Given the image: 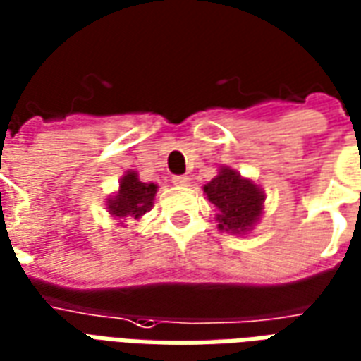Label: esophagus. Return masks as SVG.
<instances>
[{"label":"esophagus","instance_id":"1","mask_svg":"<svg viewBox=\"0 0 361 361\" xmlns=\"http://www.w3.org/2000/svg\"><path fill=\"white\" fill-rule=\"evenodd\" d=\"M173 184H177V186H190V178L186 177H173Z\"/></svg>","mask_w":361,"mask_h":361}]
</instances>
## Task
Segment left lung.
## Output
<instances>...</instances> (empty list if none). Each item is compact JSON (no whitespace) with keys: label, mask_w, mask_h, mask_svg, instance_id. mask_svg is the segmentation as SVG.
Segmentation results:
<instances>
[{"label":"left lung","mask_w":361,"mask_h":361,"mask_svg":"<svg viewBox=\"0 0 361 361\" xmlns=\"http://www.w3.org/2000/svg\"><path fill=\"white\" fill-rule=\"evenodd\" d=\"M204 194L217 212V228L231 235H248L264 215L262 186L227 165L221 167L217 177L204 184Z\"/></svg>","instance_id":"obj_1"}]
</instances>
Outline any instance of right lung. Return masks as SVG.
I'll return each instance as SVG.
<instances>
[{
  "label": "right lung",
  "instance_id": "right-lung-1",
  "mask_svg": "<svg viewBox=\"0 0 361 361\" xmlns=\"http://www.w3.org/2000/svg\"><path fill=\"white\" fill-rule=\"evenodd\" d=\"M157 184L142 183L136 171H126L119 180V190L107 198L105 206L119 227H126V221H140L142 215L152 209Z\"/></svg>",
  "mask_w": 361,
  "mask_h": 361
}]
</instances>
